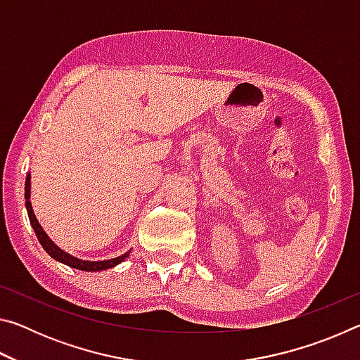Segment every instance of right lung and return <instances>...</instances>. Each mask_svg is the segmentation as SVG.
Here are the masks:
<instances>
[{"label":"right lung","instance_id":"right-lung-1","mask_svg":"<svg viewBox=\"0 0 360 360\" xmlns=\"http://www.w3.org/2000/svg\"><path fill=\"white\" fill-rule=\"evenodd\" d=\"M30 197H32V174H27V179H25V206H27V212H28V217H30V224H32V227L34 230L36 236H38V240L41 243V246L44 248V251L51 255L52 259H56L57 262H62V264L68 265L71 268H76V270H82V271H103V270H108V268H112L115 265H119L120 262H124L127 257H129L130 251H127L125 254L119 255V257H114V259H108V260H84V259H79L76 255H71L66 251H63L62 248H58L56 243H53L51 238H49V235L44 231V229L41 227V224L38 219L34 216V211H33V206L32 202H30Z\"/></svg>","mask_w":360,"mask_h":360}]
</instances>
